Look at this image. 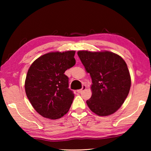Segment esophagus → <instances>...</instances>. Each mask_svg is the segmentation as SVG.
I'll return each instance as SVG.
<instances>
[{
    "label": "esophagus",
    "instance_id": "1",
    "mask_svg": "<svg viewBox=\"0 0 151 151\" xmlns=\"http://www.w3.org/2000/svg\"><path fill=\"white\" fill-rule=\"evenodd\" d=\"M85 89H86V85H83V87H82L81 89H79V90H77V93H81L82 92H83V91H85Z\"/></svg>",
    "mask_w": 151,
    "mask_h": 151
}]
</instances>
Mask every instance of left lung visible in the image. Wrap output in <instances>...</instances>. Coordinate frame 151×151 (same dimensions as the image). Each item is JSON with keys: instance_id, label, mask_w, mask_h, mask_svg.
<instances>
[{"instance_id": "left-lung-1", "label": "left lung", "mask_w": 151, "mask_h": 151, "mask_svg": "<svg viewBox=\"0 0 151 151\" xmlns=\"http://www.w3.org/2000/svg\"><path fill=\"white\" fill-rule=\"evenodd\" d=\"M92 78V96L86 104L99 116L113 114L129 94L131 79L125 61L109 51L77 52Z\"/></svg>"}]
</instances>
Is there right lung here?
Returning a JSON list of instances; mask_svg holds the SVG:
<instances>
[{"label": "right lung", "mask_w": 151, "mask_h": 151, "mask_svg": "<svg viewBox=\"0 0 151 151\" xmlns=\"http://www.w3.org/2000/svg\"><path fill=\"white\" fill-rule=\"evenodd\" d=\"M75 50L49 52L30 65L25 92L33 108L43 117L58 119L69 111L75 96L64 73L75 65Z\"/></svg>", "instance_id": "add662e5"}]
</instances>
